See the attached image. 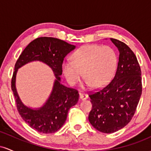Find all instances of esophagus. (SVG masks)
Returning a JSON list of instances; mask_svg holds the SVG:
<instances>
[{"label": "esophagus", "mask_w": 151, "mask_h": 151, "mask_svg": "<svg viewBox=\"0 0 151 151\" xmlns=\"http://www.w3.org/2000/svg\"><path fill=\"white\" fill-rule=\"evenodd\" d=\"M79 97L81 100H86L88 99V95L84 93H79Z\"/></svg>", "instance_id": "obj_1"}]
</instances>
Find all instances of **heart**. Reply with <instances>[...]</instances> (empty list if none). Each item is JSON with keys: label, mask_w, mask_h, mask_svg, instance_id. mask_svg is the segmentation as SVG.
Returning a JSON list of instances; mask_svg holds the SVG:
<instances>
[{"label": "heart", "mask_w": 151, "mask_h": 151, "mask_svg": "<svg viewBox=\"0 0 151 151\" xmlns=\"http://www.w3.org/2000/svg\"><path fill=\"white\" fill-rule=\"evenodd\" d=\"M117 65V53L113 47L87 45L74 52L73 60L64 61L62 70L71 85H75L80 80L83 72L86 85L98 88L111 81Z\"/></svg>", "instance_id": "b5f03b06"}]
</instances>
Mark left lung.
<instances>
[{
    "mask_svg": "<svg viewBox=\"0 0 151 151\" xmlns=\"http://www.w3.org/2000/svg\"><path fill=\"white\" fill-rule=\"evenodd\" d=\"M119 51L115 75L106 86L90 93V124L100 132L111 133L126 126L136 112L142 93L141 70L133 52L124 42L110 38Z\"/></svg>",
    "mask_w": 151,
    "mask_h": 151,
    "instance_id": "1",
    "label": "left lung"
}]
</instances>
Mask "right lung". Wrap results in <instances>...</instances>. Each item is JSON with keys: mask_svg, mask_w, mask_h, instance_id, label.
<instances>
[{"mask_svg": "<svg viewBox=\"0 0 151 151\" xmlns=\"http://www.w3.org/2000/svg\"><path fill=\"white\" fill-rule=\"evenodd\" d=\"M74 48V45L58 38L38 37L26 47L15 63L11 80V89L16 101L17 109L22 119L38 132L52 133L58 131L65 124L69 109L78 102L77 90L62 84L60 77L62 74L64 58ZM32 61L45 63L53 70L56 77L49 99L43 107L37 109H32L24 105L15 88V77L17 70Z\"/></svg>", "mask_w": 151, "mask_h": 151, "instance_id": "add662e5", "label": "right lung"}]
</instances>
